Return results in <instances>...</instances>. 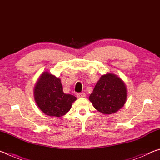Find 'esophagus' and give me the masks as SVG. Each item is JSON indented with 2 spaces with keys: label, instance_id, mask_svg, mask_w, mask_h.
Returning <instances> with one entry per match:
<instances>
[{
  "label": "esophagus",
  "instance_id": "obj_1",
  "mask_svg": "<svg viewBox=\"0 0 160 160\" xmlns=\"http://www.w3.org/2000/svg\"><path fill=\"white\" fill-rule=\"evenodd\" d=\"M76 96H77L78 98H82V97H85L86 96V94H85V93H84V92L77 93Z\"/></svg>",
  "mask_w": 160,
  "mask_h": 160
}]
</instances>
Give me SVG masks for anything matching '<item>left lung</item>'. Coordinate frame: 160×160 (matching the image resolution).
Here are the masks:
<instances>
[{
    "label": "left lung",
    "instance_id": "obj_1",
    "mask_svg": "<svg viewBox=\"0 0 160 160\" xmlns=\"http://www.w3.org/2000/svg\"><path fill=\"white\" fill-rule=\"evenodd\" d=\"M126 99L125 83L112 72L102 75L89 97L93 107L104 114L116 113L124 106Z\"/></svg>",
    "mask_w": 160,
    "mask_h": 160
}]
</instances>
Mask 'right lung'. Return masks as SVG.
Listing matches in <instances>:
<instances>
[{"instance_id":"obj_1","label":"right lung","mask_w":160,"mask_h":160,"mask_svg":"<svg viewBox=\"0 0 160 160\" xmlns=\"http://www.w3.org/2000/svg\"><path fill=\"white\" fill-rule=\"evenodd\" d=\"M34 97L38 107L46 115L61 117L71 109L77 99L65 94L60 78L45 71L40 75L34 88Z\"/></svg>"}]
</instances>
